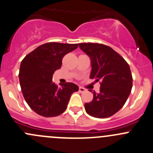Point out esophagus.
I'll list each match as a JSON object with an SVG mask.
<instances>
[{"label":"esophagus","mask_w":153,"mask_h":153,"mask_svg":"<svg viewBox=\"0 0 153 153\" xmlns=\"http://www.w3.org/2000/svg\"><path fill=\"white\" fill-rule=\"evenodd\" d=\"M85 91H86L85 88L81 87V86H80V87H79V92H85Z\"/></svg>","instance_id":"1"}]
</instances>
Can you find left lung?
<instances>
[{
    "label": "left lung",
    "mask_w": 153,
    "mask_h": 153,
    "mask_svg": "<svg viewBox=\"0 0 153 153\" xmlns=\"http://www.w3.org/2000/svg\"><path fill=\"white\" fill-rule=\"evenodd\" d=\"M79 47L90 57V78L101 81L100 92H93L92 101L84 104L86 112L95 118L112 116L123 107L131 92L132 76L129 64L104 44L81 43Z\"/></svg>",
    "instance_id": "obj_1"
}]
</instances>
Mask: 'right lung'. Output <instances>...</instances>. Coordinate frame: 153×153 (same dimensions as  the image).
Segmentation results:
<instances>
[{"label": "right lung", "mask_w": 153, "mask_h": 153, "mask_svg": "<svg viewBox=\"0 0 153 153\" xmlns=\"http://www.w3.org/2000/svg\"><path fill=\"white\" fill-rule=\"evenodd\" d=\"M78 44L49 42L26 55L19 71L21 92L29 107L44 117H55L66 110L71 95L78 90L73 83L52 82V75L62 65L64 55L75 50Z\"/></svg>", "instance_id": "1"}]
</instances>
